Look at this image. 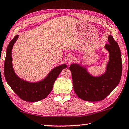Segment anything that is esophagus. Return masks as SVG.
<instances>
[{
    "label": "esophagus",
    "mask_w": 129,
    "mask_h": 129,
    "mask_svg": "<svg viewBox=\"0 0 129 129\" xmlns=\"http://www.w3.org/2000/svg\"><path fill=\"white\" fill-rule=\"evenodd\" d=\"M73 60H74V57H73V56H69L68 58V62L70 64V63H71L73 61Z\"/></svg>",
    "instance_id": "obj_1"
}]
</instances>
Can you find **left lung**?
<instances>
[{
  "label": "left lung",
  "instance_id": "1",
  "mask_svg": "<svg viewBox=\"0 0 129 129\" xmlns=\"http://www.w3.org/2000/svg\"><path fill=\"white\" fill-rule=\"evenodd\" d=\"M108 41L105 47L109 52V60L102 74L92 75L86 67L79 64L70 65L74 92L83 100L95 102L103 100L120 81L122 66L120 47L112 35L108 36Z\"/></svg>",
  "mask_w": 129,
  "mask_h": 129
}]
</instances>
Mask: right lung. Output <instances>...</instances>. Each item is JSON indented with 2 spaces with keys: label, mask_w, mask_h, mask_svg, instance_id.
Listing matches in <instances>:
<instances>
[{
  "label": "right lung",
  "mask_w": 129,
  "mask_h": 129,
  "mask_svg": "<svg viewBox=\"0 0 129 129\" xmlns=\"http://www.w3.org/2000/svg\"><path fill=\"white\" fill-rule=\"evenodd\" d=\"M18 36L16 35L7 47L4 67L5 79L14 92L22 100L28 102L39 101L51 92L55 81L62 70L67 68V65L62 64L54 68L46 77L39 82H30L22 79L16 74L12 65V51Z\"/></svg>",
  "instance_id": "obj_1"
}]
</instances>
